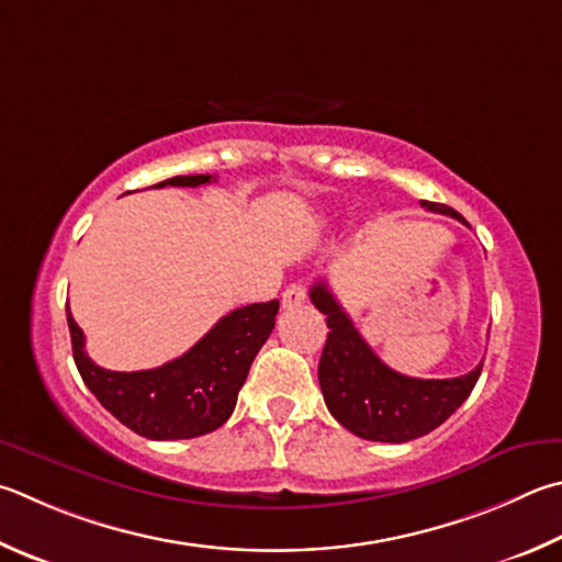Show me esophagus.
Returning a JSON list of instances; mask_svg holds the SVG:
<instances>
[{
	"mask_svg": "<svg viewBox=\"0 0 562 562\" xmlns=\"http://www.w3.org/2000/svg\"><path fill=\"white\" fill-rule=\"evenodd\" d=\"M304 300H307V288H302V284H290V288L282 292V307L288 310L300 307Z\"/></svg>",
	"mask_w": 562,
	"mask_h": 562,
	"instance_id": "esophagus-1",
	"label": "esophagus"
}]
</instances>
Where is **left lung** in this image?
<instances>
[{
  "mask_svg": "<svg viewBox=\"0 0 562 562\" xmlns=\"http://www.w3.org/2000/svg\"><path fill=\"white\" fill-rule=\"evenodd\" d=\"M420 206L462 221L445 203L423 201ZM310 300L326 314L329 326L319 359L324 403L356 437L393 445L411 442L440 427L474 391L482 363L457 379H411L387 369L373 353L326 282H314Z\"/></svg>",
  "mask_w": 562,
  "mask_h": 562,
  "instance_id": "8db88e82",
  "label": "left lung"
}]
</instances>
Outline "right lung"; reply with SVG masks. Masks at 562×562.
I'll use <instances>...</instances> for the list:
<instances>
[{
	"instance_id": "obj_1",
	"label": "right lung",
	"mask_w": 562,
	"mask_h": 562,
	"mask_svg": "<svg viewBox=\"0 0 562 562\" xmlns=\"http://www.w3.org/2000/svg\"><path fill=\"white\" fill-rule=\"evenodd\" d=\"M211 175L171 177L161 187H203ZM280 302L233 310L191 349L159 369L108 371L90 361L86 336L66 304L74 359L83 383L100 405L147 440H191L218 430L238 401L250 363L274 329Z\"/></svg>"
}]
</instances>
